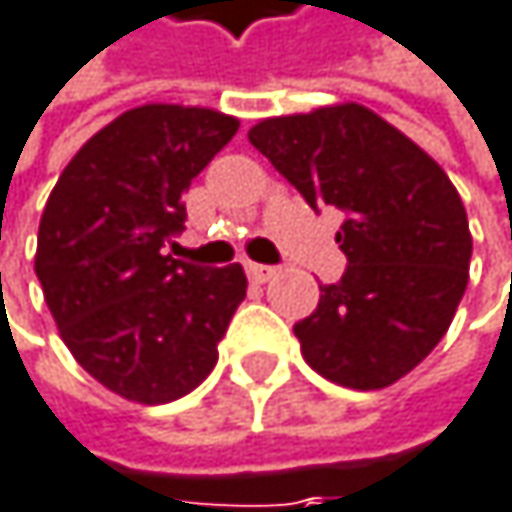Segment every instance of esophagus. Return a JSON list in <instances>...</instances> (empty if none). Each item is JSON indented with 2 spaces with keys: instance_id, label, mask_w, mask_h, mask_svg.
Returning a JSON list of instances; mask_svg holds the SVG:
<instances>
[{
  "instance_id": "esophagus-1",
  "label": "esophagus",
  "mask_w": 512,
  "mask_h": 512,
  "mask_svg": "<svg viewBox=\"0 0 512 512\" xmlns=\"http://www.w3.org/2000/svg\"><path fill=\"white\" fill-rule=\"evenodd\" d=\"M247 274H250V280L253 283H268L271 277H277V268H271V265H247Z\"/></svg>"
}]
</instances>
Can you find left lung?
Returning a JSON list of instances; mask_svg holds the SVG:
<instances>
[{
  "instance_id": "left-lung-1",
  "label": "left lung",
  "mask_w": 512,
  "mask_h": 512,
  "mask_svg": "<svg viewBox=\"0 0 512 512\" xmlns=\"http://www.w3.org/2000/svg\"><path fill=\"white\" fill-rule=\"evenodd\" d=\"M247 138L310 208L347 214L335 241L350 265L295 323L304 362L347 389L392 386L437 347L468 286L474 241L453 180L356 102L265 117Z\"/></svg>"
}]
</instances>
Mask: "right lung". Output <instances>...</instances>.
<instances>
[{
  "label": "right lung",
  "mask_w": 512,
  "mask_h": 512,
  "mask_svg": "<svg viewBox=\"0 0 512 512\" xmlns=\"http://www.w3.org/2000/svg\"><path fill=\"white\" fill-rule=\"evenodd\" d=\"M238 126L214 108H129L72 156L44 205L35 274L59 338L126 401L193 392L247 295L238 262L196 268L165 253L183 193Z\"/></svg>",
  "instance_id": "add662e5"
}]
</instances>
